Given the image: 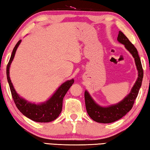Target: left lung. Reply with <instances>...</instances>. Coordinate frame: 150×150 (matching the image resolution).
I'll use <instances>...</instances> for the list:
<instances>
[{
    "label": "left lung",
    "instance_id": "8db88e82",
    "mask_svg": "<svg viewBox=\"0 0 150 150\" xmlns=\"http://www.w3.org/2000/svg\"><path fill=\"white\" fill-rule=\"evenodd\" d=\"M117 40L122 44L124 45L126 49L134 58L136 69L138 70V78L130 93L115 105L108 106H100L94 100L87 90L85 91V106L88 115L94 121L99 123H112L125 116L132 108L134 100L138 96L143 79L144 71L136 48L121 31H119Z\"/></svg>",
    "mask_w": 150,
    "mask_h": 150
}]
</instances>
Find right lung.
Here are the masks:
<instances>
[{"label":"right lung","instance_id":"add662e5","mask_svg":"<svg viewBox=\"0 0 150 150\" xmlns=\"http://www.w3.org/2000/svg\"><path fill=\"white\" fill-rule=\"evenodd\" d=\"M21 42L22 40H19L15 45L6 67L7 80L11 88L12 98L18 109L27 118L37 122H50L55 120L62 112L63 98L74 83V79H72L63 83L54 93V95L44 103L35 104L24 99L16 93L10 78V67L14 59L17 48L18 47Z\"/></svg>","mask_w":150,"mask_h":150}]
</instances>
